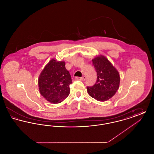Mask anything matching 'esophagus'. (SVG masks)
<instances>
[{"mask_svg":"<svg viewBox=\"0 0 154 154\" xmlns=\"http://www.w3.org/2000/svg\"><path fill=\"white\" fill-rule=\"evenodd\" d=\"M85 79H86V77L85 76H84V75H83L82 77H81L80 80L82 81H85Z\"/></svg>","mask_w":154,"mask_h":154,"instance_id":"1","label":"esophagus"}]
</instances>
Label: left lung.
<instances>
[{
    "instance_id": "1",
    "label": "left lung",
    "mask_w": 154,
    "mask_h": 154,
    "mask_svg": "<svg viewBox=\"0 0 154 154\" xmlns=\"http://www.w3.org/2000/svg\"><path fill=\"white\" fill-rule=\"evenodd\" d=\"M92 63L97 73V80L94 85L87 87V92L89 95L98 101H106L116 94L119 88V74L103 55L93 59Z\"/></svg>"
}]
</instances>
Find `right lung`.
Segmentation results:
<instances>
[{
    "mask_svg": "<svg viewBox=\"0 0 154 154\" xmlns=\"http://www.w3.org/2000/svg\"><path fill=\"white\" fill-rule=\"evenodd\" d=\"M72 81L71 75L65 67V62L52 59L39 75V91L47 101L59 103L69 95Z\"/></svg>",
    "mask_w": 154,
    "mask_h": 154,
    "instance_id": "obj_1",
    "label": "right lung"
}]
</instances>
